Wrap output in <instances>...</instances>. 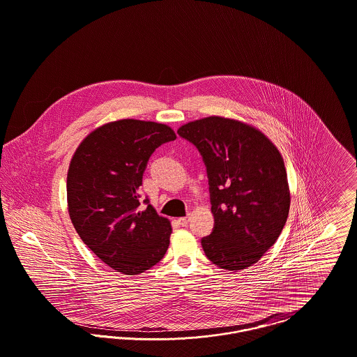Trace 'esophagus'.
I'll return each mask as SVG.
<instances>
[{
	"label": "esophagus",
	"mask_w": 357,
	"mask_h": 357,
	"mask_svg": "<svg viewBox=\"0 0 357 357\" xmlns=\"http://www.w3.org/2000/svg\"><path fill=\"white\" fill-rule=\"evenodd\" d=\"M178 223H179L181 226H187V223H188V218H187V217H182V218H179V220H178Z\"/></svg>",
	"instance_id": "esophagus-1"
}]
</instances>
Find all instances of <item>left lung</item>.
<instances>
[{
	"instance_id": "8db88e82",
	"label": "left lung",
	"mask_w": 357,
	"mask_h": 357,
	"mask_svg": "<svg viewBox=\"0 0 357 357\" xmlns=\"http://www.w3.org/2000/svg\"><path fill=\"white\" fill-rule=\"evenodd\" d=\"M178 135L197 147L208 178L214 227L202 238L206 257L225 271L252 266L280 237L290 194L281 153L253 127L210 116Z\"/></svg>"
}]
</instances>
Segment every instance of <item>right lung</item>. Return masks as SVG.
<instances>
[{
	"label": "right lung",
	"mask_w": 357,
	"mask_h": 357,
	"mask_svg": "<svg viewBox=\"0 0 357 357\" xmlns=\"http://www.w3.org/2000/svg\"><path fill=\"white\" fill-rule=\"evenodd\" d=\"M175 139L166 124L118 120L86 136L70 160V221L85 245L114 271L146 272L169 249L170 221L156 214L149 198L140 207V186L153 151Z\"/></svg>",
	"instance_id": "1"
}]
</instances>
